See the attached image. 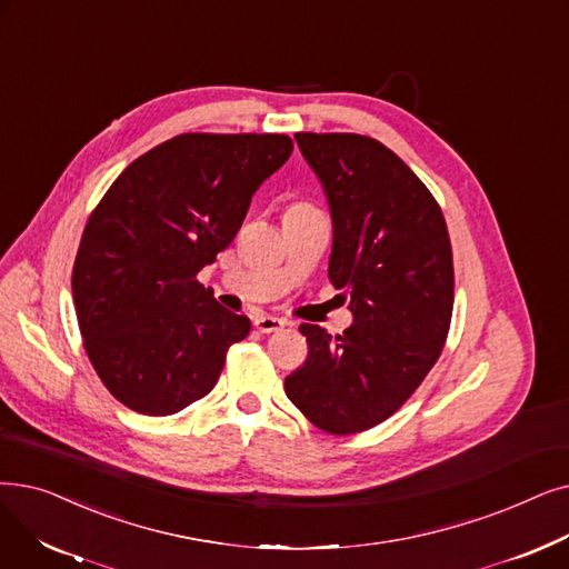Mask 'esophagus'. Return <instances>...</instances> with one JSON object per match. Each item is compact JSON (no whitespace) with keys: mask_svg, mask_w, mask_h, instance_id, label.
I'll list each match as a JSON object with an SVG mask.
<instances>
[{"mask_svg":"<svg viewBox=\"0 0 569 569\" xmlns=\"http://www.w3.org/2000/svg\"><path fill=\"white\" fill-rule=\"evenodd\" d=\"M253 326H256L260 332L269 335V332L281 330V328L286 326V320H283V318H277V316H258Z\"/></svg>","mask_w":569,"mask_h":569,"instance_id":"34e87169","label":"esophagus"}]
</instances>
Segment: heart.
I'll return each mask as SVG.
<instances>
[{
    "label": "heart",
    "instance_id": "obj_1",
    "mask_svg": "<svg viewBox=\"0 0 569 569\" xmlns=\"http://www.w3.org/2000/svg\"><path fill=\"white\" fill-rule=\"evenodd\" d=\"M300 207H305V204H292L290 209H300ZM290 209H288V211H290Z\"/></svg>",
    "mask_w": 569,
    "mask_h": 569
}]
</instances>
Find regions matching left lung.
<instances>
[{
  "instance_id": "8db88e82",
  "label": "left lung",
  "mask_w": 569,
  "mask_h": 569,
  "mask_svg": "<svg viewBox=\"0 0 569 569\" xmlns=\"http://www.w3.org/2000/svg\"><path fill=\"white\" fill-rule=\"evenodd\" d=\"M295 141L328 197V277L351 298L353 323L337 337L300 328L309 356L286 395L320 430L353 435L398 411L437 362L453 311L451 239L430 190L381 141Z\"/></svg>"
}]
</instances>
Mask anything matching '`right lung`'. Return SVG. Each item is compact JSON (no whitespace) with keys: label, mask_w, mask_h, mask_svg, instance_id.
<instances>
[{"label":"right lung","mask_w":569,"mask_h":569,"mask_svg":"<svg viewBox=\"0 0 569 569\" xmlns=\"http://www.w3.org/2000/svg\"><path fill=\"white\" fill-rule=\"evenodd\" d=\"M290 153L286 134H179L137 158L97 204L71 292L88 358L118 402L169 416L216 386L251 320L194 277Z\"/></svg>","instance_id":"right-lung-1"}]
</instances>
